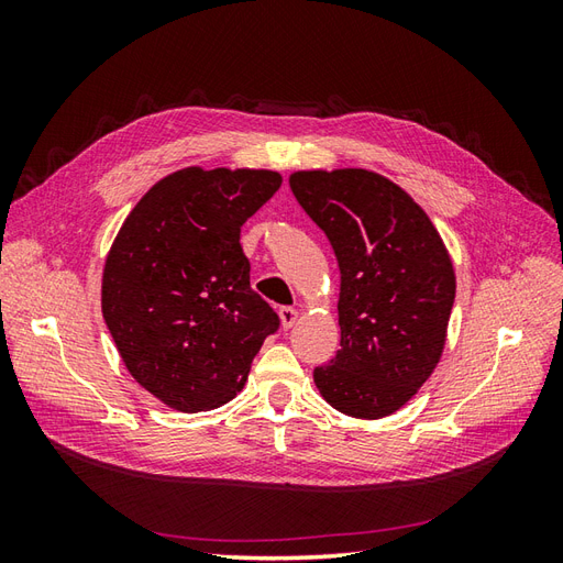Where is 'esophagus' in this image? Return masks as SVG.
I'll use <instances>...</instances> for the list:
<instances>
[{
  "mask_svg": "<svg viewBox=\"0 0 563 563\" xmlns=\"http://www.w3.org/2000/svg\"><path fill=\"white\" fill-rule=\"evenodd\" d=\"M279 317H282V327L284 329H291L294 323H296V319H298V310L296 308H282Z\"/></svg>",
  "mask_w": 563,
  "mask_h": 563,
  "instance_id": "obj_1",
  "label": "esophagus"
}]
</instances>
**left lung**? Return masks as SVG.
I'll return each mask as SVG.
<instances>
[{"label": "left lung", "instance_id": "8db88e82", "mask_svg": "<svg viewBox=\"0 0 563 563\" xmlns=\"http://www.w3.org/2000/svg\"><path fill=\"white\" fill-rule=\"evenodd\" d=\"M288 185L340 267V350L314 368L335 411L395 413L444 352L455 272L437 228L399 185L366 168L298 172Z\"/></svg>", "mask_w": 563, "mask_h": 563}]
</instances>
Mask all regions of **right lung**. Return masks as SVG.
Wrapping results in <instances>:
<instances>
[{
	"label": "right lung",
	"instance_id": "obj_1",
	"mask_svg": "<svg viewBox=\"0 0 563 563\" xmlns=\"http://www.w3.org/2000/svg\"><path fill=\"white\" fill-rule=\"evenodd\" d=\"M279 185L263 168H180L135 203L108 253L103 317L114 345L131 376L176 411L228 404L279 329L240 244Z\"/></svg>",
	"mask_w": 563,
	"mask_h": 563
}]
</instances>
